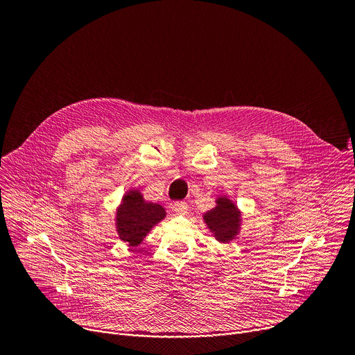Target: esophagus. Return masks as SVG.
<instances>
[{"label":"esophagus","mask_w":355,"mask_h":355,"mask_svg":"<svg viewBox=\"0 0 355 355\" xmlns=\"http://www.w3.org/2000/svg\"><path fill=\"white\" fill-rule=\"evenodd\" d=\"M173 209L178 212V214H184L188 211V204L184 200H176L173 204Z\"/></svg>","instance_id":"1"}]
</instances>
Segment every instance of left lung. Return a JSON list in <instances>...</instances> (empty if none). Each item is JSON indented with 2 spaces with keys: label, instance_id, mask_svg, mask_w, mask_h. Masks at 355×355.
Instances as JSON below:
<instances>
[{
  "label": "left lung",
  "instance_id": "left-lung-1",
  "mask_svg": "<svg viewBox=\"0 0 355 355\" xmlns=\"http://www.w3.org/2000/svg\"><path fill=\"white\" fill-rule=\"evenodd\" d=\"M216 204L204 215V219L218 241L230 243L239 232L240 211L227 198H218Z\"/></svg>",
  "mask_w": 355,
  "mask_h": 355
}]
</instances>
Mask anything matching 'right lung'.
<instances>
[{
	"instance_id": "right-lung-1",
	"label": "right lung",
	"mask_w": 355,
	"mask_h": 355,
	"mask_svg": "<svg viewBox=\"0 0 355 355\" xmlns=\"http://www.w3.org/2000/svg\"><path fill=\"white\" fill-rule=\"evenodd\" d=\"M162 205L144 202L139 191H130L116 211V231L120 239L131 247L139 245L147 232L164 218Z\"/></svg>"
}]
</instances>
